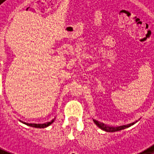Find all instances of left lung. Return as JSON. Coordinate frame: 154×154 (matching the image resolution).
I'll return each mask as SVG.
<instances>
[{
  "instance_id": "1",
  "label": "left lung",
  "mask_w": 154,
  "mask_h": 154,
  "mask_svg": "<svg viewBox=\"0 0 154 154\" xmlns=\"http://www.w3.org/2000/svg\"><path fill=\"white\" fill-rule=\"evenodd\" d=\"M95 122V124L97 125V126L99 128H101L102 130L105 131H107V132H115V131H119L121 130H123V129H125V128H128L131 126L132 125H134V123H131V124L126 125H122V126H119V127H110V126H106L103 123H100V122H97V121H94Z\"/></svg>"
}]
</instances>
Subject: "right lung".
Instances as JSON below:
<instances>
[{
  "label": "right lung",
  "instance_id": "right-lung-1",
  "mask_svg": "<svg viewBox=\"0 0 154 154\" xmlns=\"http://www.w3.org/2000/svg\"><path fill=\"white\" fill-rule=\"evenodd\" d=\"M54 122V119L52 121L49 122H47V123H44V124H31V123H25V122H23V124L27 125H29L31 127H35V128H45V127H48V125H50Z\"/></svg>",
  "mask_w": 154,
  "mask_h": 154
}]
</instances>
